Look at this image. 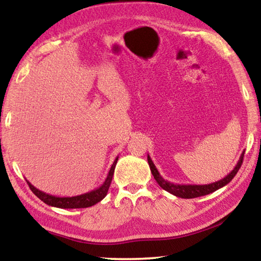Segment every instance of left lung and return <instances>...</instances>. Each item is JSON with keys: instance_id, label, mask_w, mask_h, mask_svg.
I'll use <instances>...</instances> for the list:
<instances>
[{"instance_id": "1", "label": "left lung", "mask_w": 261, "mask_h": 261, "mask_svg": "<svg viewBox=\"0 0 261 261\" xmlns=\"http://www.w3.org/2000/svg\"><path fill=\"white\" fill-rule=\"evenodd\" d=\"M244 152L245 151H243V153L241 154L240 160H238V162H237V165L230 171V173L226 176V177H223L222 179L218 180V182L205 184V185L174 184V183L168 182V180L163 178L160 175V173H159L155 165H154L152 159L149 155H147V161H148L149 168H151L152 175L154 176V178H155L158 184L160 185L163 190H166V191H168L171 194H174V196H176V197L184 198V199H191V198H197V197H201V196H206V194H210L212 192L216 191V190L223 188L224 185H227L229 182H230V180L235 177L237 171L240 170V168L243 163V158H244Z\"/></svg>"}]
</instances>
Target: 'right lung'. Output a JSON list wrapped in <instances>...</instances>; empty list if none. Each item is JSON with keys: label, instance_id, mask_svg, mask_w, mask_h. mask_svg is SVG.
<instances>
[{"label": "right lung", "instance_id": "obj_1", "mask_svg": "<svg viewBox=\"0 0 261 261\" xmlns=\"http://www.w3.org/2000/svg\"><path fill=\"white\" fill-rule=\"evenodd\" d=\"M117 160H118V156H116V159H115L112 167H110L107 177H106L105 182L101 184L99 188L92 190L90 192L79 194V196H74V197L51 196V194H48L46 192L40 191V190L37 188H34L28 179H26V182H28L30 189L32 190V192L35 194V196H37L39 199H41L47 205L57 207V208H86V207H91L95 204H98L99 201L102 200L103 198L107 196V192L110 187V183H112L114 170H115V167H116Z\"/></svg>", "mask_w": 261, "mask_h": 261}]
</instances>
